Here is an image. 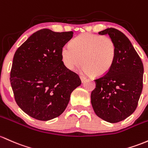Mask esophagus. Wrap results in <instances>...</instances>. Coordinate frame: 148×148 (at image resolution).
<instances>
[{
  "label": "esophagus",
  "instance_id": "esophagus-1",
  "mask_svg": "<svg viewBox=\"0 0 148 148\" xmlns=\"http://www.w3.org/2000/svg\"><path fill=\"white\" fill-rule=\"evenodd\" d=\"M80 78H81V80H82V82H84V81H85L86 79V77L84 75H83V74H81Z\"/></svg>",
  "mask_w": 148,
  "mask_h": 148
}]
</instances>
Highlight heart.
<instances>
[{
    "instance_id": "1",
    "label": "heart",
    "mask_w": 148,
    "mask_h": 148,
    "mask_svg": "<svg viewBox=\"0 0 148 148\" xmlns=\"http://www.w3.org/2000/svg\"><path fill=\"white\" fill-rule=\"evenodd\" d=\"M116 55V46L110 37L84 33L62 48L64 65L69 70L84 64V70L94 77L108 74Z\"/></svg>"
}]
</instances>
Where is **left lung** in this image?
Here are the masks:
<instances>
[{"label": "left lung", "instance_id": "8db88e82", "mask_svg": "<svg viewBox=\"0 0 148 148\" xmlns=\"http://www.w3.org/2000/svg\"><path fill=\"white\" fill-rule=\"evenodd\" d=\"M108 34L116 46V55L108 74L95 79L91 104L97 116L117 123L132 114L143 90V64L129 38L120 31L108 28L99 32Z\"/></svg>", "mask_w": 148, "mask_h": 148}]
</instances>
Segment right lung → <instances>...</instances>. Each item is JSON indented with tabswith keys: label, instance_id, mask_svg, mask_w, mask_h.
<instances>
[{
	"label": "right lung",
	"instance_id": "obj_1",
	"mask_svg": "<svg viewBox=\"0 0 148 148\" xmlns=\"http://www.w3.org/2000/svg\"><path fill=\"white\" fill-rule=\"evenodd\" d=\"M73 34L40 29L14 53L10 78L14 100L34 119L48 121L60 116L71 92L82 84L79 75L62 60V48Z\"/></svg>",
	"mask_w": 148,
	"mask_h": 148
}]
</instances>
